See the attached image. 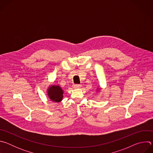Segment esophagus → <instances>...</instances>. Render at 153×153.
Instances as JSON below:
<instances>
[{
	"instance_id": "obj_1",
	"label": "esophagus",
	"mask_w": 153,
	"mask_h": 153,
	"mask_svg": "<svg viewBox=\"0 0 153 153\" xmlns=\"http://www.w3.org/2000/svg\"><path fill=\"white\" fill-rule=\"evenodd\" d=\"M81 87V85H79V84H75L73 85V88H75V89H77V88H79Z\"/></svg>"
}]
</instances>
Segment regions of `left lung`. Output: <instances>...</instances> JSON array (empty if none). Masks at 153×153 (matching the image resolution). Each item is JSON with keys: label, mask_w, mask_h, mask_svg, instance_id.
<instances>
[{"label": "left lung", "mask_w": 153, "mask_h": 153, "mask_svg": "<svg viewBox=\"0 0 153 153\" xmlns=\"http://www.w3.org/2000/svg\"><path fill=\"white\" fill-rule=\"evenodd\" d=\"M100 88H99H99L97 89V91H100Z\"/></svg>", "instance_id": "obj_1"}]
</instances>
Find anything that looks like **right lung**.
Returning <instances> with one entry per match:
<instances>
[{"mask_svg":"<svg viewBox=\"0 0 153 153\" xmlns=\"http://www.w3.org/2000/svg\"><path fill=\"white\" fill-rule=\"evenodd\" d=\"M49 99L54 102H60L63 97V90L59 85H50L47 89Z\"/></svg>","mask_w":153,"mask_h":153,"instance_id":"obj_1","label":"right lung"}]
</instances>
